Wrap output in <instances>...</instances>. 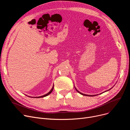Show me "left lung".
<instances>
[{
    "mask_svg": "<svg viewBox=\"0 0 130 130\" xmlns=\"http://www.w3.org/2000/svg\"><path fill=\"white\" fill-rule=\"evenodd\" d=\"M75 87V86H74ZM75 90H76V91L78 92V93H79V94H82V95H85V96H96V95H86V94H83V93H80V92H79L77 89H76V87H75ZM111 88H110V89H109L108 90H107L106 91H109V90H110L111 89ZM106 91H105V92H106Z\"/></svg>",
    "mask_w": 130,
    "mask_h": 130,
    "instance_id": "1",
    "label": "left lung"
}]
</instances>
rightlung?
<instances>
[{"instance_id": "add662e5", "label": "right lung", "mask_w": 130, "mask_h": 130, "mask_svg": "<svg viewBox=\"0 0 130 130\" xmlns=\"http://www.w3.org/2000/svg\"><path fill=\"white\" fill-rule=\"evenodd\" d=\"M54 85L53 84V87L52 88V89H51V90L48 93H47L46 94H45V95H42V96H38V97H30V96H29V97H30V98H44V97H45V96H47V95H50L52 92V91H53V89H54ZM26 96H27V95H26Z\"/></svg>"}]
</instances>
